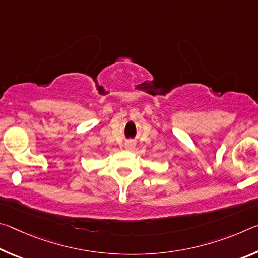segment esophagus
I'll use <instances>...</instances> for the list:
<instances>
[{
    "instance_id": "obj_1",
    "label": "esophagus",
    "mask_w": 258,
    "mask_h": 258,
    "mask_svg": "<svg viewBox=\"0 0 258 258\" xmlns=\"http://www.w3.org/2000/svg\"><path fill=\"white\" fill-rule=\"evenodd\" d=\"M133 146H134V143H132V142L126 143V148H127V149H132Z\"/></svg>"
}]
</instances>
